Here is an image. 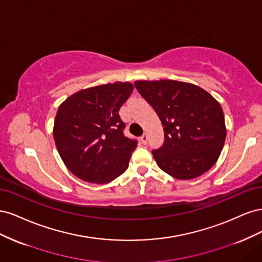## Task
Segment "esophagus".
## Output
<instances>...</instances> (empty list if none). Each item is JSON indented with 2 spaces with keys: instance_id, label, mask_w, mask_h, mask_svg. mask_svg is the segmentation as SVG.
<instances>
[{
  "instance_id": "1",
  "label": "esophagus",
  "mask_w": 262,
  "mask_h": 262,
  "mask_svg": "<svg viewBox=\"0 0 262 262\" xmlns=\"http://www.w3.org/2000/svg\"><path fill=\"white\" fill-rule=\"evenodd\" d=\"M147 140H148L147 133H143V134H142V137H141V142H142V143L146 144V143H147Z\"/></svg>"
}]
</instances>
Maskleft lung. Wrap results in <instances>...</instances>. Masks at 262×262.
Returning a JSON list of instances; mask_svg holds the SVG:
<instances>
[{
	"instance_id": "obj_1",
	"label": "left lung",
	"mask_w": 262,
	"mask_h": 262,
	"mask_svg": "<svg viewBox=\"0 0 262 262\" xmlns=\"http://www.w3.org/2000/svg\"><path fill=\"white\" fill-rule=\"evenodd\" d=\"M134 86L163 124V146L152 150L160 168L181 180L208 171L216 163L226 138L223 109L217 100L201 87L179 81H137Z\"/></svg>"
}]
</instances>
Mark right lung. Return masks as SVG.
<instances>
[{"instance_id":"add662e5","label":"right lung","mask_w":262,"mask_h":262,"mask_svg":"<svg viewBox=\"0 0 262 262\" xmlns=\"http://www.w3.org/2000/svg\"><path fill=\"white\" fill-rule=\"evenodd\" d=\"M133 89L129 82L95 86L60 105L53 138L63 163L76 177L107 184L128 168L138 141L124 137L119 110Z\"/></svg>"}]
</instances>
